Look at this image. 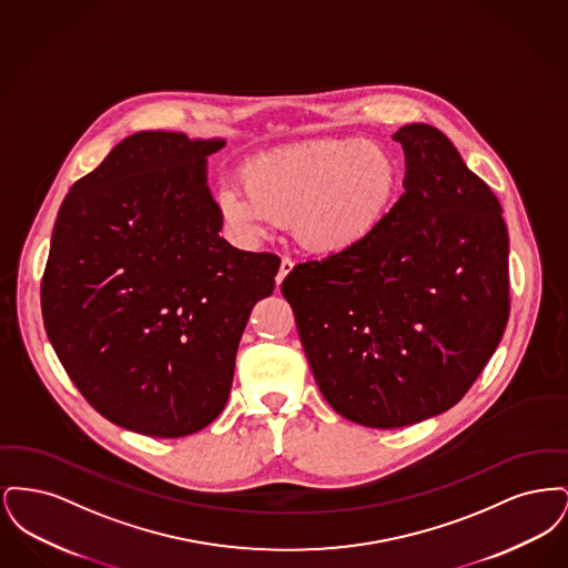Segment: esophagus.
Returning <instances> with one entry per match:
<instances>
[{
	"mask_svg": "<svg viewBox=\"0 0 568 568\" xmlns=\"http://www.w3.org/2000/svg\"><path fill=\"white\" fill-rule=\"evenodd\" d=\"M292 271H294V262H292L290 257H283V260H281V268H278V274H276V285H281L283 278Z\"/></svg>",
	"mask_w": 568,
	"mask_h": 568,
	"instance_id": "1",
	"label": "esophagus"
}]
</instances>
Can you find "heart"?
Masks as SVG:
<instances>
[{
    "instance_id": "obj_1",
    "label": "heart",
    "mask_w": 568,
    "mask_h": 568,
    "mask_svg": "<svg viewBox=\"0 0 568 568\" xmlns=\"http://www.w3.org/2000/svg\"><path fill=\"white\" fill-rule=\"evenodd\" d=\"M243 183H227L216 195L239 236L255 241L292 221L306 251L345 255L368 243L392 213L400 165L375 142L322 138L253 158Z\"/></svg>"
}]
</instances>
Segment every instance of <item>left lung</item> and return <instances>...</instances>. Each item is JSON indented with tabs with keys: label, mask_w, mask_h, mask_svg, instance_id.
Here are the masks:
<instances>
[{
	"label": "left lung",
	"mask_w": 568,
	"mask_h": 568,
	"mask_svg": "<svg viewBox=\"0 0 568 568\" xmlns=\"http://www.w3.org/2000/svg\"><path fill=\"white\" fill-rule=\"evenodd\" d=\"M405 193L377 234L297 264L281 285L327 405L368 428H405L454 405L509 320V234L494 191L452 140L400 128Z\"/></svg>",
	"instance_id": "8db88e82"
}]
</instances>
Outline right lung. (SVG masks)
I'll list each match as a JSON object with an SVG mask.
<instances>
[{"instance_id":"right-lung-1","label":"right lung","mask_w":568,"mask_h":568,"mask_svg":"<svg viewBox=\"0 0 568 568\" xmlns=\"http://www.w3.org/2000/svg\"><path fill=\"white\" fill-rule=\"evenodd\" d=\"M225 140L138 132L65 195L42 276L59 362L109 422L179 438L230 396L236 352L281 260L219 236L206 158Z\"/></svg>"}]
</instances>
